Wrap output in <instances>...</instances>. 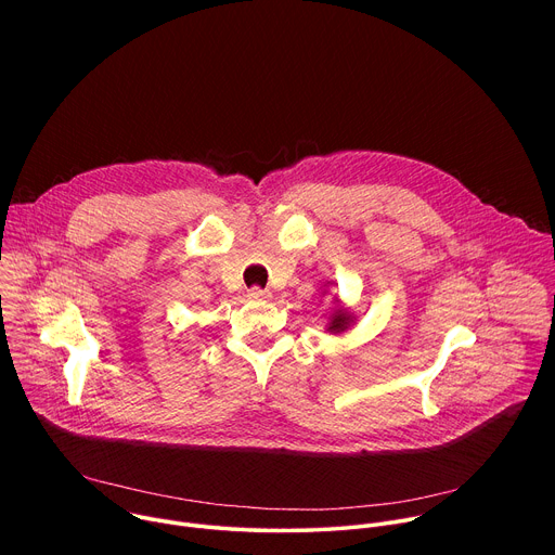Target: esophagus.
<instances>
[{
    "label": "esophagus",
    "mask_w": 555,
    "mask_h": 555,
    "mask_svg": "<svg viewBox=\"0 0 555 555\" xmlns=\"http://www.w3.org/2000/svg\"><path fill=\"white\" fill-rule=\"evenodd\" d=\"M248 298H250V300H268V298H270V292H268V289H261V287H253V289L248 292Z\"/></svg>",
    "instance_id": "1"
}]
</instances>
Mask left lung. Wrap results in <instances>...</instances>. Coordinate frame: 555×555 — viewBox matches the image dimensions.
I'll return each mask as SVG.
<instances>
[{"mask_svg":"<svg viewBox=\"0 0 555 555\" xmlns=\"http://www.w3.org/2000/svg\"><path fill=\"white\" fill-rule=\"evenodd\" d=\"M356 325V315L343 307V305H334L332 311L327 313V332L330 334H345L347 330H351Z\"/></svg>","mask_w":555,"mask_h":555,"instance_id":"left-lung-1","label":"left lung"}]
</instances>
